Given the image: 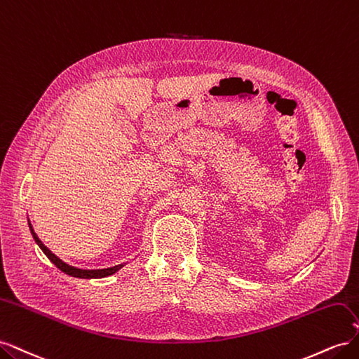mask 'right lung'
<instances>
[{"label": "right lung", "instance_id": "obj_1", "mask_svg": "<svg viewBox=\"0 0 359 359\" xmlns=\"http://www.w3.org/2000/svg\"><path fill=\"white\" fill-rule=\"evenodd\" d=\"M28 226H29V231H31L32 238H34V241H36L37 245L41 248V252L48 256V259H49L50 262H52L53 265H55L58 269H61L62 273H66V274H69V276H72V277H76V278H103V277L115 274L116 271H119V269H121V268L124 266V264L115 265V266H111V268H103V269H81V268L72 266V265L64 262V260H61L58 256L53 255V253L50 252V250L40 241V238L37 236V233L34 232V229H32V226H31L29 220H28Z\"/></svg>", "mask_w": 359, "mask_h": 359}]
</instances>
